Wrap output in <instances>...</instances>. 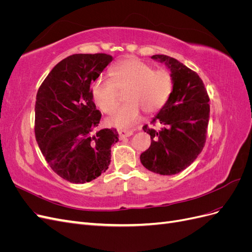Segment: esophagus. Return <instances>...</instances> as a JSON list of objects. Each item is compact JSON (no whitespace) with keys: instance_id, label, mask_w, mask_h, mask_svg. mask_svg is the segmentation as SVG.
<instances>
[{"instance_id":"1","label":"esophagus","mask_w":252,"mask_h":252,"mask_svg":"<svg viewBox=\"0 0 252 252\" xmlns=\"http://www.w3.org/2000/svg\"><path fill=\"white\" fill-rule=\"evenodd\" d=\"M133 131L131 130H119V135L120 139H124V138H128V136L132 135Z\"/></svg>"}]
</instances>
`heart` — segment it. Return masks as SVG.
<instances>
[{"label": "heart", "mask_w": 252, "mask_h": 252, "mask_svg": "<svg viewBox=\"0 0 252 252\" xmlns=\"http://www.w3.org/2000/svg\"><path fill=\"white\" fill-rule=\"evenodd\" d=\"M112 80L94 81L91 94L95 105L105 113H112L119 104V91L127 89V103L108 119V124L118 128L132 126L141 117V109L148 114L161 109L172 90V78L165 70L136 59L121 61L111 68Z\"/></svg>", "instance_id": "b5f03b06"}]
</instances>
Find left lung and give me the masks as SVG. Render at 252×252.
Masks as SVG:
<instances>
[{"label": "left lung", "mask_w": 252, "mask_h": 252, "mask_svg": "<svg viewBox=\"0 0 252 252\" xmlns=\"http://www.w3.org/2000/svg\"><path fill=\"white\" fill-rule=\"evenodd\" d=\"M168 68L172 90L163 107L152 119L162 127H143L150 135V147L140 157L145 168L172 175L184 170L201 154L209 122V97L196 72L178 60L164 55L151 57Z\"/></svg>", "instance_id": "1"}]
</instances>
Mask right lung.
Masks as SVG:
<instances>
[{"label":"right lung","instance_id":"1","mask_svg":"<svg viewBox=\"0 0 252 252\" xmlns=\"http://www.w3.org/2000/svg\"><path fill=\"white\" fill-rule=\"evenodd\" d=\"M112 61L106 53L72 55L52 68L35 101L34 132L51 169L61 178L84 184L108 169L111 146L119 141L116 129L97 128L91 84Z\"/></svg>","mask_w":252,"mask_h":252}]
</instances>
